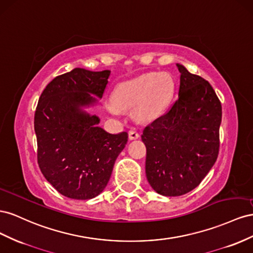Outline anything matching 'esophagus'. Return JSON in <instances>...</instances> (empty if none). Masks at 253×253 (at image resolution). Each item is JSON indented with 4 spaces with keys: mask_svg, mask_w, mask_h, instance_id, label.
Instances as JSON below:
<instances>
[{
    "mask_svg": "<svg viewBox=\"0 0 253 253\" xmlns=\"http://www.w3.org/2000/svg\"><path fill=\"white\" fill-rule=\"evenodd\" d=\"M128 136H129V139H130V140H135V139L139 138L140 134L138 133V131L134 130V129H130V130L128 131Z\"/></svg>",
    "mask_w": 253,
    "mask_h": 253,
    "instance_id": "1",
    "label": "esophagus"
}]
</instances>
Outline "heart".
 <instances>
[{
	"instance_id": "obj_1",
	"label": "heart",
	"mask_w": 253,
	"mask_h": 253,
	"mask_svg": "<svg viewBox=\"0 0 253 253\" xmlns=\"http://www.w3.org/2000/svg\"><path fill=\"white\" fill-rule=\"evenodd\" d=\"M172 90L174 83L168 74L145 73L118 84L107 107L112 114L134 109L136 118L149 120L167 106Z\"/></svg>"
}]
</instances>
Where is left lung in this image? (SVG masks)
<instances>
[{
    "label": "left lung",
    "instance_id": "obj_1",
    "mask_svg": "<svg viewBox=\"0 0 253 253\" xmlns=\"http://www.w3.org/2000/svg\"><path fill=\"white\" fill-rule=\"evenodd\" d=\"M180 72L178 98L145 127L146 177L163 196H181L197 187L218 156L221 104L206 79Z\"/></svg>",
    "mask_w": 253,
    "mask_h": 253
}]
</instances>
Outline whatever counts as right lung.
Listing matches in <instances>:
<instances>
[{
	"label": "right lung",
	"instance_id": "add662e5",
	"mask_svg": "<svg viewBox=\"0 0 253 253\" xmlns=\"http://www.w3.org/2000/svg\"><path fill=\"white\" fill-rule=\"evenodd\" d=\"M110 71L75 68L43 90L35 112L37 158L43 176L63 196L91 199L104 191L113 165L128 141L112 134L99 119L83 110L102 98Z\"/></svg>",
	"mask_w": 253,
	"mask_h": 253
}]
</instances>
